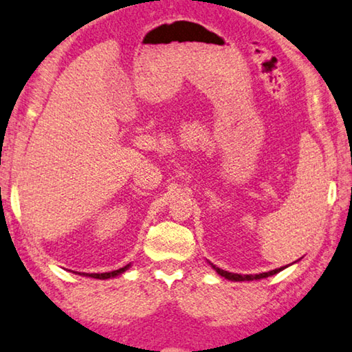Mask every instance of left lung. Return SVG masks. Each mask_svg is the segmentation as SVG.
<instances>
[{"label": "left lung", "mask_w": 352, "mask_h": 352, "mask_svg": "<svg viewBox=\"0 0 352 352\" xmlns=\"http://www.w3.org/2000/svg\"><path fill=\"white\" fill-rule=\"evenodd\" d=\"M212 267H213L214 270H217V272H218L221 276H224V278L230 280V281H254V280H261V278H267V276H272V275H275V274L281 272L283 269H286V267H280V269L269 270V272H263V274H258V275H239V274L227 272V270H223V269H219V267H217V266H213V264H212Z\"/></svg>", "instance_id": "8db88e82"}]
</instances>
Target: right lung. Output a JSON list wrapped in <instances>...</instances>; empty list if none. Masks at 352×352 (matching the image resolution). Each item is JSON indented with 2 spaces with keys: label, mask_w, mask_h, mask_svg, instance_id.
Returning a JSON list of instances; mask_svg holds the SVG:
<instances>
[{
  "label": "right lung",
  "mask_w": 352,
  "mask_h": 352,
  "mask_svg": "<svg viewBox=\"0 0 352 352\" xmlns=\"http://www.w3.org/2000/svg\"><path fill=\"white\" fill-rule=\"evenodd\" d=\"M131 266V264H126V266H123L117 270H113V272H104V274H80V275H85V276H91V278H97V280H108V278H114V276H119L122 275L125 270H128V267Z\"/></svg>",
  "instance_id": "1"
}]
</instances>
